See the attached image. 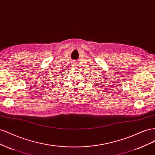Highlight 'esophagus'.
<instances>
[{"label": "esophagus", "mask_w": 155, "mask_h": 155, "mask_svg": "<svg viewBox=\"0 0 155 155\" xmlns=\"http://www.w3.org/2000/svg\"><path fill=\"white\" fill-rule=\"evenodd\" d=\"M78 65L76 63H73V67H74L76 68V67H78Z\"/></svg>", "instance_id": "1"}]
</instances>
